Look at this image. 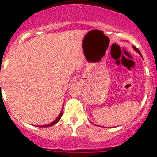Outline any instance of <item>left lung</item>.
<instances>
[{"label":"left lung","mask_w":157,"mask_h":157,"mask_svg":"<svg viewBox=\"0 0 157 157\" xmlns=\"http://www.w3.org/2000/svg\"><path fill=\"white\" fill-rule=\"evenodd\" d=\"M133 48H134V50H135V51H136V52H138V53H139V54H140V55H141V52H140V51H139V50H138V48H136V47H135V46H133Z\"/></svg>","instance_id":"left-lung-1"}]
</instances>
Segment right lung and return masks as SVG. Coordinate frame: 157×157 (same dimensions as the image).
<instances>
[{"label": "right lung", "instance_id": "1", "mask_svg": "<svg viewBox=\"0 0 157 157\" xmlns=\"http://www.w3.org/2000/svg\"><path fill=\"white\" fill-rule=\"evenodd\" d=\"M0 85H1V84H0ZM63 109H62L61 112H60V113H59V116H58V117L56 118V120H54L53 122H52V123H49V124H47V125L41 126V127H51V126H52V125H55V124H56V123H57L58 122H59V120H60V118H61L62 115H63Z\"/></svg>", "mask_w": 157, "mask_h": 157}]
</instances>
